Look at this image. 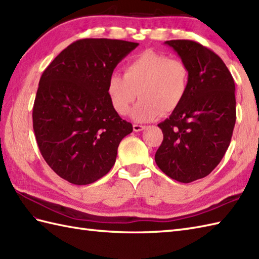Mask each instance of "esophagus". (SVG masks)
I'll return each mask as SVG.
<instances>
[{
	"label": "esophagus",
	"instance_id": "34e87169",
	"mask_svg": "<svg viewBox=\"0 0 259 259\" xmlns=\"http://www.w3.org/2000/svg\"><path fill=\"white\" fill-rule=\"evenodd\" d=\"M144 129H146V125L134 124V131H136V133H139V131H142Z\"/></svg>",
	"mask_w": 259,
	"mask_h": 259
}]
</instances>
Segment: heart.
Returning a JSON list of instances; mask_svg holds the SVG:
<instances>
[{
    "label": "heart",
    "mask_w": 259,
    "mask_h": 259,
    "mask_svg": "<svg viewBox=\"0 0 259 259\" xmlns=\"http://www.w3.org/2000/svg\"><path fill=\"white\" fill-rule=\"evenodd\" d=\"M124 73L110 74L107 93L110 103L120 115L141 98L133 111L136 121H151L161 113L176 111L189 90L190 70L181 59L152 50L141 52L125 64Z\"/></svg>",
    "instance_id": "b5f03b06"
}]
</instances>
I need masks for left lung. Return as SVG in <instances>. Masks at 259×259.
<instances>
[{"mask_svg":"<svg viewBox=\"0 0 259 259\" xmlns=\"http://www.w3.org/2000/svg\"><path fill=\"white\" fill-rule=\"evenodd\" d=\"M190 70L189 90L180 107L158 124L163 140L155 160L163 174L188 184L210 174L222 161L236 122L235 82L210 49L191 40H170Z\"/></svg>","mask_w":259,"mask_h":259,"instance_id":"left-lung-1","label":"left lung"}]
</instances>
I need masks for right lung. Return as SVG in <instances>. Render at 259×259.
<instances>
[{"label":"right lung","mask_w":259,"mask_h":259,"mask_svg":"<svg viewBox=\"0 0 259 259\" xmlns=\"http://www.w3.org/2000/svg\"><path fill=\"white\" fill-rule=\"evenodd\" d=\"M139 43L111 38L73 42L41 75L33 106L38 149L60 177L89 185L113 167L120 141L133 124L110 103L107 82Z\"/></svg>","instance_id":"right-lung-1"}]
</instances>
